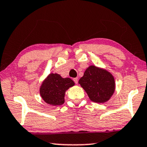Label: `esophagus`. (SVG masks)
Returning <instances> with one entry per match:
<instances>
[{
  "label": "esophagus",
  "instance_id": "1",
  "mask_svg": "<svg viewBox=\"0 0 147 147\" xmlns=\"http://www.w3.org/2000/svg\"><path fill=\"white\" fill-rule=\"evenodd\" d=\"M74 82H75V84H77L78 83V78H74Z\"/></svg>",
  "mask_w": 147,
  "mask_h": 147
}]
</instances>
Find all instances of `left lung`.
Instances as JSON below:
<instances>
[{
	"mask_svg": "<svg viewBox=\"0 0 147 147\" xmlns=\"http://www.w3.org/2000/svg\"><path fill=\"white\" fill-rule=\"evenodd\" d=\"M79 84L85 89L92 101L105 103L115 91L113 76L105 69L91 65L86 70Z\"/></svg>",
	"mask_w": 147,
	"mask_h": 147,
	"instance_id": "obj_1",
	"label": "left lung"
}]
</instances>
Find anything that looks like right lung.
I'll return each mask as SVG.
<instances>
[{"label": "right lung", "mask_w": 147, "mask_h": 147, "mask_svg": "<svg viewBox=\"0 0 147 147\" xmlns=\"http://www.w3.org/2000/svg\"><path fill=\"white\" fill-rule=\"evenodd\" d=\"M73 86L74 82L70 78H62L58 74H51L42 83L40 95L50 105H62L65 91Z\"/></svg>", "instance_id": "right-lung-1"}]
</instances>
